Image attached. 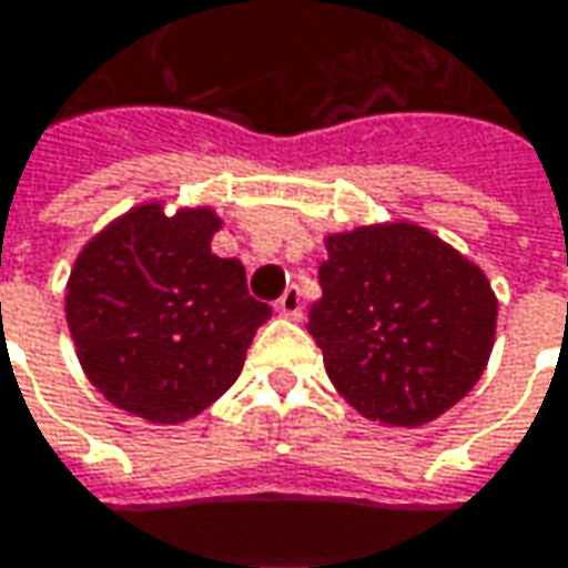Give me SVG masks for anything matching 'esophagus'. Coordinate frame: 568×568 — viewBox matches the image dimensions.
<instances>
[{
	"mask_svg": "<svg viewBox=\"0 0 568 568\" xmlns=\"http://www.w3.org/2000/svg\"><path fill=\"white\" fill-rule=\"evenodd\" d=\"M276 312L285 315V318H302V292H298V285H288L283 295H280V302H276Z\"/></svg>",
	"mask_w": 568,
	"mask_h": 568,
	"instance_id": "obj_1",
	"label": "esophagus"
}]
</instances>
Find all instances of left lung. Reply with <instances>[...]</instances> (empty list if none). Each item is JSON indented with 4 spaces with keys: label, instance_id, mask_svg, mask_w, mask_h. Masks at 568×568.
I'll use <instances>...</instances> for the list:
<instances>
[{
    "label": "left lung",
    "instance_id": "1",
    "mask_svg": "<svg viewBox=\"0 0 568 568\" xmlns=\"http://www.w3.org/2000/svg\"><path fill=\"white\" fill-rule=\"evenodd\" d=\"M308 332L335 389L381 426L416 429L488 367L497 295L478 263L413 221L325 236Z\"/></svg>",
    "mask_w": 568,
    "mask_h": 568
}]
</instances>
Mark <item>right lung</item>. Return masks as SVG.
I'll use <instances>...</instances> for the list:
<instances>
[{"instance_id":"add662e5","label":"right lung","mask_w":568,"mask_h":568,"mask_svg":"<svg viewBox=\"0 0 568 568\" xmlns=\"http://www.w3.org/2000/svg\"><path fill=\"white\" fill-rule=\"evenodd\" d=\"M214 207L142 201L93 233L71 266L64 318L87 381L113 406L179 426L221 399L273 315L240 260L211 253Z\"/></svg>"}]
</instances>
